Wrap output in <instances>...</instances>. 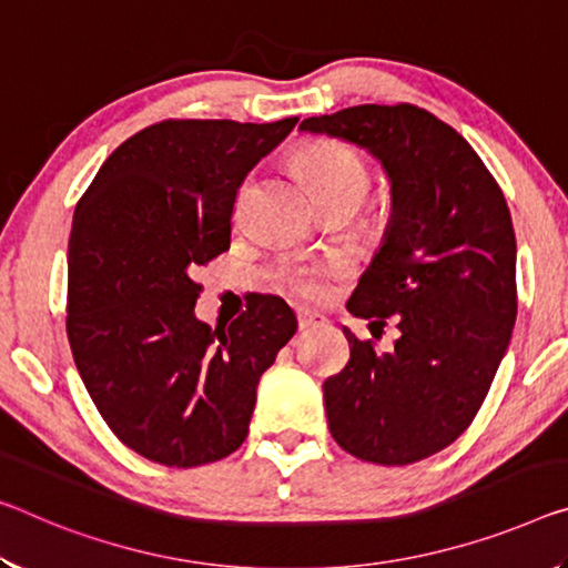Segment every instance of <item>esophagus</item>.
Masks as SVG:
<instances>
[{
  "label": "esophagus",
  "instance_id": "obj_1",
  "mask_svg": "<svg viewBox=\"0 0 568 568\" xmlns=\"http://www.w3.org/2000/svg\"><path fill=\"white\" fill-rule=\"evenodd\" d=\"M328 318L323 316L318 311H311V308H298V328L301 331H308V328H321L326 326Z\"/></svg>",
  "mask_w": 568,
  "mask_h": 568
}]
</instances>
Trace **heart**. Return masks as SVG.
<instances>
[{
  "instance_id": "heart-1",
  "label": "heart",
  "mask_w": 568,
  "mask_h": 568,
  "mask_svg": "<svg viewBox=\"0 0 568 568\" xmlns=\"http://www.w3.org/2000/svg\"><path fill=\"white\" fill-rule=\"evenodd\" d=\"M298 166L316 192L321 206L346 204L356 210L372 186V171L354 149L341 143L316 141L298 151ZM338 270V263H293L281 270V281L303 295H318L326 275Z\"/></svg>"
}]
</instances>
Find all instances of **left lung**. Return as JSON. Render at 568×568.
Segmentation results:
<instances>
[{"label": "left lung", "instance_id": "obj_1", "mask_svg": "<svg viewBox=\"0 0 568 568\" xmlns=\"http://www.w3.org/2000/svg\"><path fill=\"white\" fill-rule=\"evenodd\" d=\"M301 131L366 149L392 182V217L348 313L394 318L392 351L344 328L351 358L323 382L328 427L358 460L409 465L453 445L478 414L518 313L516 232L498 182L425 108L354 105Z\"/></svg>", "mask_w": 568, "mask_h": 568}]
</instances>
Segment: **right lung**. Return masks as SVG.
<instances>
[{
    "instance_id": "obj_1",
    "label": "right lung",
    "mask_w": 568,
    "mask_h": 568,
    "mask_svg": "<svg viewBox=\"0 0 568 568\" xmlns=\"http://www.w3.org/2000/svg\"><path fill=\"white\" fill-rule=\"evenodd\" d=\"M295 123H154L103 161L75 206L68 341L105 425L146 460L196 467L235 453L260 376L298 328L277 295H257L227 328L194 316V273L230 250L237 189Z\"/></svg>"
}]
</instances>
